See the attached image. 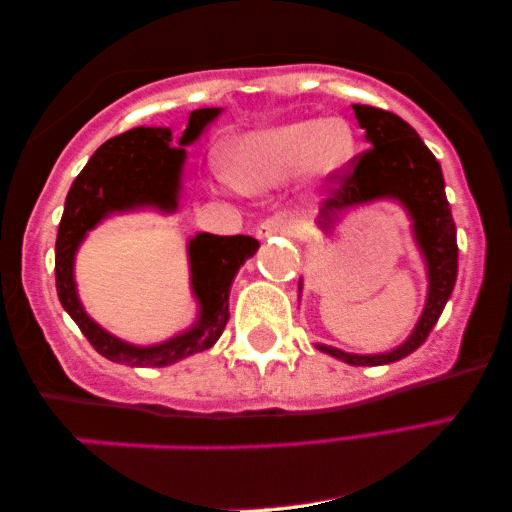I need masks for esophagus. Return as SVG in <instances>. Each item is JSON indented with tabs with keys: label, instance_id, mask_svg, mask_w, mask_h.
<instances>
[{
	"label": "esophagus",
	"instance_id": "obj_1",
	"mask_svg": "<svg viewBox=\"0 0 512 512\" xmlns=\"http://www.w3.org/2000/svg\"><path fill=\"white\" fill-rule=\"evenodd\" d=\"M258 238H272V236H292L295 233V224H292L288 217L274 215L267 217L265 222L258 224Z\"/></svg>",
	"mask_w": 512,
	"mask_h": 512
}]
</instances>
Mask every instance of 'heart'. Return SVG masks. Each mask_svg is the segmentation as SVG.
<instances>
[{
	"label": "heart",
	"instance_id": "obj_1",
	"mask_svg": "<svg viewBox=\"0 0 512 512\" xmlns=\"http://www.w3.org/2000/svg\"><path fill=\"white\" fill-rule=\"evenodd\" d=\"M354 154V136L342 120H292L245 133L233 142L229 177L247 192L279 188L301 170L322 177Z\"/></svg>",
	"mask_w": 512,
	"mask_h": 512
}]
</instances>
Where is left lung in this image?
<instances>
[{
  "mask_svg": "<svg viewBox=\"0 0 512 512\" xmlns=\"http://www.w3.org/2000/svg\"><path fill=\"white\" fill-rule=\"evenodd\" d=\"M351 108L372 147L351 158L347 167L329 174V183H333L331 197L324 201L317 224L329 233L347 208L383 197L397 199L413 220V236L429 274V295L415 331L392 351L363 356L326 345H317V349L349 365H388L422 347L445 311L458 274L456 224L445 195L440 163L417 131L399 115L383 108L363 104Z\"/></svg>",
  "mask_w": 512,
  "mask_h": 512,
  "instance_id": "1",
  "label": "left lung"
}]
</instances>
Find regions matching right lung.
<instances>
[{
  "label": "right lung",
  "mask_w": 512,
  "mask_h": 512,
  "mask_svg": "<svg viewBox=\"0 0 512 512\" xmlns=\"http://www.w3.org/2000/svg\"><path fill=\"white\" fill-rule=\"evenodd\" d=\"M220 108H197L188 117L179 147L172 131L163 127H136L106 140L74 179L56 236V292L67 315L95 351L113 363L133 367H165L197 351L213 347L229 322V290L240 265L256 254L258 240L251 236H213L197 233L188 242L190 283L199 301L197 322L174 338L152 347H136L104 331L83 311L74 256L90 229L113 213L154 206L163 213L177 211L181 172L186 163L183 145L195 142Z\"/></svg>",
  "instance_id": "obj_1"
}]
</instances>
